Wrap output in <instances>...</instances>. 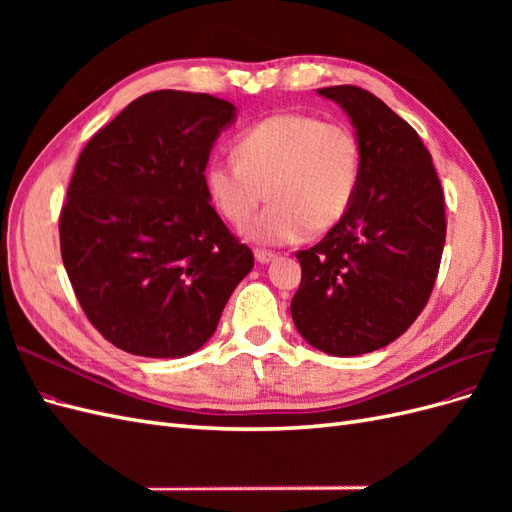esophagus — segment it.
<instances>
[{"label": "esophagus", "instance_id": "1", "mask_svg": "<svg viewBox=\"0 0 512 512\" xmlns=\"http://www.w3.org/2000/svg\"><path fill=\"white\" fill-rule=\"evenodd\" d=\"M254 256H256V260L260 262V265H267V262L277 258V254L269 252V250H254Z\"/></svg>", "mask_w": 512, "mask_h": 512}]
</instances>
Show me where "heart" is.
Returning a JSON list of instances; mask_svg holds the SVG:
<instances>
[{
  "label": "heart",
  "instance_id": "b5f03b06",
  "mask_svg": "<svg viewBox=\"0 0 512 512\" xmlns=\"http://www.w3.org/2000/svg\"><path fill=\"white\" fill-rule=\"evenodd\" d=\"M235 158L211 160L205 190L235 228L252 222L262 200L271 205L250 226L258 243L280 245L309 230H329L344 218L363 181L361 138L344 121L280 113L243 130Z\"/></svg>",
  "mask_w": 512,
  "mask_h": 512
}]
</instances>
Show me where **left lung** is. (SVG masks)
I'll return each mask as SVG.
<instances>
[{"instance_id":"1","label":"left lung","mask_w":512,"mask_h":512,"mask_svg":"<svg viewBox=\"0 0 512 512\" xmlns=\"http://www.w3.org/2000/svg\"><path fill=\"white\" fill-rule=\"evenodd\" d=\"M318 94L352 119L363 181L327 237L297 252L290 314L314 348L356 356L395 342L425 309L446 241L444 192L421 136L380 98L354 85Z\"/></svg>"}]
</instances>
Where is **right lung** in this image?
Instances as JSON below:
<instances>
[{"label": "right lung", "instance_id": "right-lung-1", "mask_svg": "<svg viewBox=\"0 0 512 512\" xmlns=\"http://www.w3.org/2000/svg\"><path fill=\"white\" fill-rule=\"evenodd\" d=\"M235 106L160 89L89 138L59 213L61 260L119 350L177 359L215 333L254 254L209 205L205 168Z\"/></svg>", "mask_w": 512, "mask_h": 512}]
</instances>
